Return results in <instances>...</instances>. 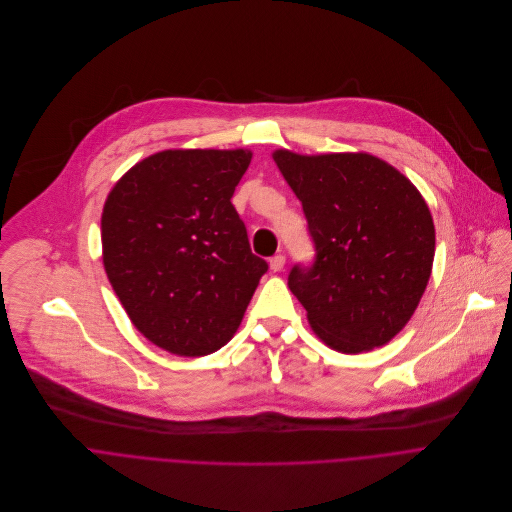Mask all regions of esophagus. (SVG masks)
Segmentation results:
<instances>
[{
	"label": "esophagus",
	"mask_w": 512,
	"mask_h": 512,
	"mask_svg": "<svg viewBox=\"0 0 512 512\" xmlns=\"http://www.w3.org/2000/svg\"><path fill=\"white\" fill-rule=\"evenodd\" d=\"M284 262H286V258H284L282 254L272 256V258H270V270H272V272H280V270L284 268Z\"/></svg>",
	"instance_id": "obj_1"
}]
</instances>
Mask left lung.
<instances>
[{
  "label": "left lung",
  "mask_w": 512,
  "mask_h": 512,
  "mask_svg": "<svg viewBox=\"0 0 512 512\" xmlns=\"http://www.w3.org/2000/svg\"><path fill=\"white\" fill-rule=\"evenodd\" d=\"M274 161L302 203L315 258L294 264L288 288L333 349L385 345L412 319L430 280L434 222L420 191L367 153Z\"/></svg>",
  "instance_id": "1"
}]
</instances>
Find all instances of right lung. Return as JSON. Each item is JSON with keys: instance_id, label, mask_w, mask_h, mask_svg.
Here are the masks:
<instances>
[{"instance_id": "add662e5", "label": "right lung", "mask_w": 512, "mask_h": 512, "mask_svg": "<svg viewBox=\"0 0 512 512\" xmlns=\"http://www.w3.org/2000/svg\"><path fill=\"white\" fill-rule=\"evenodd\" d=\"M250 159L242 149L155 153L107 197V276L133 325L169 353L222 349L268 270L232 206Z\"/></svg>"}]
</instances>
